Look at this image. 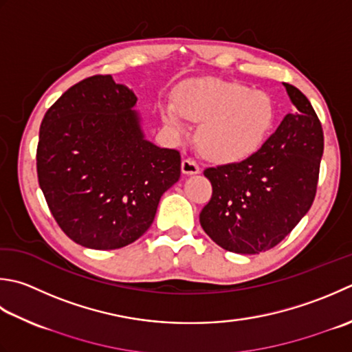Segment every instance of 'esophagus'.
Here are the masks:
<instances>
[{
	"instance_id": "esophagus-1",
	"label": "esophagus",
	"mask_w": 352,
	"mask_h": 352,
	"mask_svg": "<svg viewBox=\"0 0 352 352\" xmlns=\"http://www.w3.org/2000/svg\"><path fill=\"white\" fill-rule=\"evenodd\" d=\"M182 172L184 175H195L199 174V166L190 158H184L182 162Z\"/></svg>"
}]
</instances>
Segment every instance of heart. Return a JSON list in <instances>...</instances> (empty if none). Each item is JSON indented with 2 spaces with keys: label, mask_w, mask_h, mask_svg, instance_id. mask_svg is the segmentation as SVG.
<instances>
[{
  "label": "heart",
  "mask_w": 352,
  "mask_h": 352,
  "mask_svg": "<svg viewBox=\"0 0 352 352\" xmlns=\"http://www.w3.org/2000/svg\"><path fill=\"white\" fill-rule=\"evenodd\" d=\"M160 116L172 133L184 135L186 122H201L198 146L212 160L232 163L263 146L273 126L270 96L238 82L190 79L178 87L175 103L164 102Z\"/></svg>",
  "instance_id": "b5f03b06"
}]
</instances>
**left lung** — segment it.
I'll use <instances>...</instances> for the list:
<instances>
[{"mask_svg":"<svg viewBox=\"0 0 352 352\" xmlns=\"http://www.w3.org/2000/svg\"><path fill=\"white\" fill-rule=\"evenodd\" d=\"M294 105L256 153L239 163L209 168L210 201L199 224L227 252L270 250L311 208L323 154V131L311 103L284 84Z\"/></svg>","mask_w":352,"mask_h":352,"instance_id":"1","label":"left lung"}]
</instances>
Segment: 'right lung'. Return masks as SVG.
<instances>
[{
  "label": "right lung",
  "mask_w": 352,
  "mask_h": 352,
  "mask_svg": "<svg viewBox=\"0 0 352 352\" xmlns=\"http://www.w3.org/2000/svg\"><path fill=\"white\" fill-rule=\"evenodd\" d=\"M135 103L113 76H91L68 88L41 123V190L65 235L87 249L139 239L180 178V154L144 137Z\"/></svg>",
  "instance_id": "1"
}]
</instances>
